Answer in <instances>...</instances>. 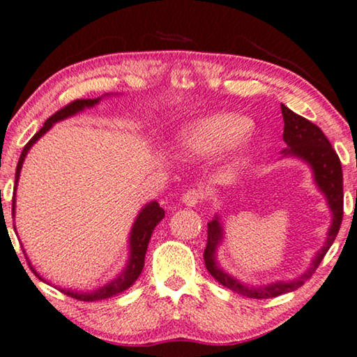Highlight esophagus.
I'll return each mask as SVG.
<instances>
[{
    "label": "esophagus",
    "mask_w": 357,
    "mask_h": 357,
    "mask_svg": "<svg viewBox=\"0 0 357 357\" xmlns=\"http://www.w3.org/2000/svg\"><path fill=\"white\" fill-rule=\"evenodd\" d=\"M204 199V193L198 188H191L182 196V203L187 206H198Z\"/></svg>",
    "instance_id": "esophagus-1"
}]
</instances>
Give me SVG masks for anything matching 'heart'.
<instances>
[{
	"label": "heart",
	"mask_w": 357,
	"mask_h": 357,
	"mask_svg": "<svg viewBox=\"0 0 357 357\" xmlns=\"http://www.w3.org/2000/svg\"><path fill=\"white\" fill-rule=\"evenodd\" d=\"M250 121L238 114H215L201 119L185 128L178 146L188 154H213L220 151L250 130Z\"/></svg>",
	"instance_id": "heart-1"
}]
</instances>
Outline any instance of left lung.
<instances>
[{"label":"left lung","instance_id":"8db88e82","mask_svg":"<svg viewBox=\"0 0 357 357\" xmlns=\"http://www.w3.org/2000/svg\"><path fill=\"white\" fill-rule=\"evenodd\" d=\"M282 114H283V142L288 144L287 149H283V154H293V156L301 158L304 161L311 164L314 170V178L319 185V188L324 191L327 196V201L330 204V209L333 213V222L328 230L327 243H325L322 250L316 255L312 266L307 268V272L303 277L291 280L288 283L278 282L272 283V285L255 288L246 287L240 283L235 278H231L229 273H225L220 267L215 264V248L219 245L222 238V229L217 217L208 224V243H206L204 250V264L208 272L213 275L217 282L222 285L230 288L231 291L241 294L246 298L255 299H266V298H275L280 296L283 293L294 291L299 287L304 285L307 278L312 277L316 272L320 262H322L324 256L327 255L330 246L333 245L335 238H337L340 227H342L343 220V170L342 162L332 144L324 135V132L316 126V123L309 122L307 119L303 116H298L296 112L288 109L287 106L282 105Z\"/></svg>","mask_w":357,"mask_h":357}]
</instances>
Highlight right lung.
I'll return each instance as SVG.
<instances>
[{
  "label": "right lung",
  "mask_w": 357,
  "mask_h": 357,
  "mask_svg": "<svg viewBox=\"0 0 357 357\" xmlns=\"http://www.w3.org/2000/svg\"><path fill=\"white\" fill-rule=\"evenodd\" d=\"M98 101H100V98H95V100H74V101H70L69 105L61 107L59 111H56L53 116L46 119L45 126L41 127L32 138H30V142L25 144L22 149V154H20L19 162H17V169H15V187H17V180H19L20 169H22V162H24L25 156H27L29 149L32 148V144L37 142L41 135H45V133L50 130L51 126H53L54 122L63 121V119H66V117L74 116L79 111L85 109V107L95 106ZM15 187H14V191H15ZM14 204H15V193L13 196V215H14ZM162 217H164V209L156 203V201L149 203L146 208H143L142 213L138 214L135 224H133L132 235H130V261H128V266L126 271H123L121 275L116 278V280H112L111 283H107L106 287H102V288H100V290H96L93 293H74L69 290H61V291L67 294V296L79 299V301H100V299L111 298V296H114V294L122 293L123 290H127V288H130L133 283H135L137 278L140 277L143 266H144V255H146L149 238H151L154 227H156L159 222L162 220Z\"/></svg>",
  "instance_id": "add662e5"
}]
</instances>
